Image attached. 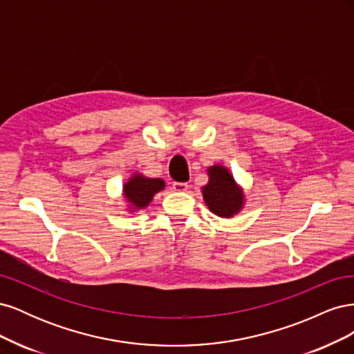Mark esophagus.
I'll return each mask as SVG.
<instances>
[{
	"instance_id": "34e87169",
	"label": "esophagus",
	"mask_w": 354,
	"mask_h": 354,
	"mask_svg": "<svg viewBox=\"0 0 354 354\" xmlns=\"http://www.w3.org/2000/svg\"><path fill=\"white\" fill-rule=\"evenodd\" d=\"M187 187H189L187 183H178V181H174V183H173V189L176 192H180V194H183V192H186Z\"/></svg>"
}]
</instances>
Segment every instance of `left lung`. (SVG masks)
I'll list each match as a JSON object with an SVG mask.
<instances>
[{
  "label": "left lung",
  "mask_w": 354,
  "mask_h": 354,
  "mask_svg": "<svg viewBox=\"0 0 354 354\" xmlns=\"http://www.w3.org/2000/svg\"><path fill=\"white\" fill-rule=\"evenodd\" d=\"M208 183L201 187L208 209L221 218H232L245 207V192L236 183L232 171L221 164L207 168Z\"/></svg>",
  "instance_id": "8db88e82"
}]
</instances>
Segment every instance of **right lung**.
Returning <instances> with one entry per match:
<instances>
[{
  "mask_svg": "<svg viewBox=\"0 0 354 354\" xmlns=\"http://www.w3.org/2000/svg\"><path fill=\"white\" fill-rule=\"evenodd\" d=\"M165 189L162 178H151L142 173H134L122 185V198L127 202V211L133 214L149 207L158 192Z\"/></svg>",
  "mask_w": 354,
  "mask_h": 354,
  "instance_id": "1",
  "label": "right lung"
}]
</instances>
